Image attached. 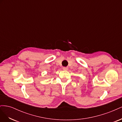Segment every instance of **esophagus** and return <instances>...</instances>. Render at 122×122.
Masks as SVG:
<instances>
[{
  "label": "esophagus",
  "instance_id": "1",
  "mask_svg": "<svg viewBox=\"0 0 122 122\" xmlns=\"http://www.w3.org/2000/svg\"><path fill=\"white\" fill-rule=\"evenodd\" d=\"M62 69H63V70H64V71H67V70H68V68L64 67L62 68Z\"/></svg>",
  "mask_w": 122,
  "mask_h": 122
}]
</instances>
